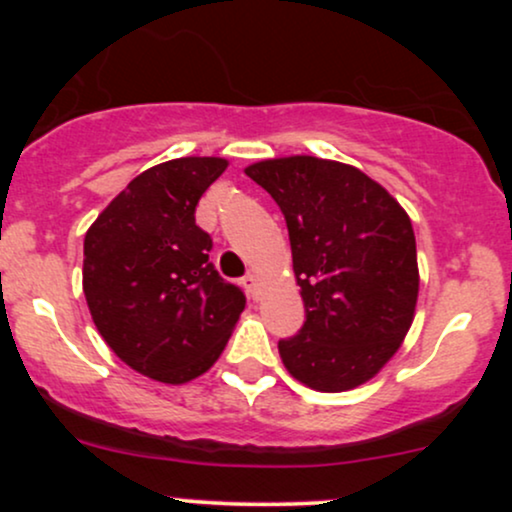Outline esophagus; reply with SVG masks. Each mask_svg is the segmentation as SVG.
I'll return each instance as SVG.
<instances>
[{"mask_svg": "<svg viewBox=\"0 0 512 512\" xmlns=\"http://www.w3.org/2000/svg\"><path fill=\"white\" fill-rule=\"evenodd\" d=\"M240 286L248 291L250 298H257V276L255 274H245L243 279H240Z\"/></svg>", "mask_w": 512, "mask_h": 512, "instance_id": "obj_1", "label": "esophagus"}]
</instances>
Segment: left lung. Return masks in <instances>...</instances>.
<instances>
[{"instance_id": "obj_1", "label": "left lung", "mask_w": 512, "mask_h": 512, "mask_svg": "<svg viewBox=\"0 0 512 512\" xmlns=\"http://www.w3.org/2000/svg\"><path fill=\"white\" fill-rule=\"evenodd\" d=\"M245 175L289 228L305 322L279 339L286 370L320 392L366 383L414 320L419 267L407 211L366 173L325 158H269Z\"/></svg>"}]
</instances>
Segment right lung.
Instances as JSON below:
<instances>
[{"label":"right lung","instance_id":"obj_1","mask_svg":"<svg viewBox=\"0 0 512 512\" xmlns=\"http://www.w3.org/2000/svg\"><path fill=\"white\" fill-rule=\"evenodd\" d=\"M223 158H173L137 175L84 238V293L101 337L129 368L180 385L214 366L245 293L209 262L199 197Z\"/></svg>","mask_w":512,"mask_h":512}]
</instances>
